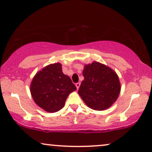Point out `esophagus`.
Instances as JSON below:
<instances>
[{"mask_svg":"<svg viewBox=\"0 0 152 152\" xmlns=\"http://www.w3.org/2000/svg\"><path fill=\"white\" fill-rule=\"evenodd\" d=\"M80 83H76V87L77 89L80 88Z\"/></svg>","mask_w":152,"mask_h":152,"instance_id":"obj_1","label":"esophagus"}]
</instances>
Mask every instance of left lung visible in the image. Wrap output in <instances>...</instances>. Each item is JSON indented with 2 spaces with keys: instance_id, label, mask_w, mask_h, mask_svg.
Wrapping results in <instances>:
<instances>
[{
  "instance_id": "1",
  "label": "left lung",
  "mask_w": 152,
  "mask_h": 152,
  "mask_svg": "<svg viewBox=\"0 0 152 152\" xmlns=\"http://www.w3.org/2000/svg\"><path fill=\"white\" fill-rule=\"evenodd\" d=\"M78 94L87 106L95 110L110 108L118 98L121 90L119 77L114 70L100 62L85 64Z\"/></svg>"
}]
</instances>
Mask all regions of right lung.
<instances>
[{
  "label": "right lung",
  "mask_w": 152,
  "mask_h": 152,
  "mask_svg": "<svg viewBox=\"0 0 152 152\" xmlns=\"http://www.w3.org/2000/svg\"><path fill=\"white\" fill-rule=\"evenodd\" d=\"M76 90L71 78L63 74L59 62L42 69L32 78L30 90L34 102L48 113L62 109L70 93Z\"/></svg>",
  "instance_id": "right-lung-1"
}]
</instances>
